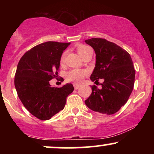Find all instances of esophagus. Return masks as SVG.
Here are the masks:
<instances>
[{
  "instance_id": "esophagus-1",
  "label": "esophagus",
  "mask_w": 154,
  "mask_h": 154,
  "mask_svg": "<svg viewBox=\"0 0 154 154\" xmlns=\"http://www.w3.org/2000/svg\"><path fill=\"white\" fill-rule=\"evenodd\" d=\"M73 85H74V88H75V90H77V89H78V88H79V85L76 84V83H75V84H74Z\"/></svg>"
}]
</instances>
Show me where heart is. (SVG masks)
Listing matches in <instances>:
<instances>
[{"mask_svg":"<svg viewBox=\"0 0 154 154\" xmlns=\"http://www.w3.org/2000/svg\"><path fill=\"white\" fill-rule=\"evenodd\" d=\"M76 50L80 56L84 58L86 55L89 54L91 51V48L83 44H79L76 46ZM65 56H66V53H63L60 59V63L63 65L64 63ZM88 75V71L85 69H75L70 70L69 72H67L66 75V79L68 82H75L76 84H79L85 77Z\"/></svg>","mask_w":154,"mask_h":154,"instance_id":"obj_1","label":"heart"}]
</instances>
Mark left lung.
<instances>
[{
  "label": "left lung",
  "instance_id": "left-lung-1",
  "mask_svg": "<svg viewBox=\"0 0 154 154\" xmlns=\"http://www.w3.org/2000/svg\"><path fill=\"white\" fill-rule=\"evenodd\" d=\"M85 43L94 49L96 62L91 79L101 88L92 85V93L85 100L87 106L97 112L115 114L128 100L135 83V70L127 51L103 38H91ZM99 83V82H98Z\"/></svg>",
  "mask_w": 154,
  "mask_h": 154
}]
</instances>
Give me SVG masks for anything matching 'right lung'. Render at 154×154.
I'll return each mask as SVG.
<instances>
[{"instance_id": "add662e5", "label": "right lung", "mask_w": 154, "mask_h": 154, "mask_svg": "<svg viewBox=\"0 0 154 154\" xmlns=\"http://www.w3.org/2000/svg\"><path fill=\"white\" fill-rule=\"evenodd\" d=\"M70 43L48 41L33 47L22 56L17 65L14 85L24 106L40 120L50 119L63 110L66 98L74 91L72 84L51 87L56 78L60 59Z\"/></svg>"}]
</instances>
